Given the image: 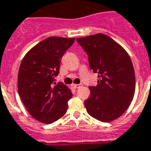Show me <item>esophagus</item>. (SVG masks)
Here are the masks:
<instances>
[{
	"label": "esophagus",
	"mask_w": 151,
	"mask_h": 151,
	"mask_svg": "<svg viewBox=\"0 0 151 151\" xmlns=\"http://www.w3.org/2000/svg\"><path fill=\"white\" fill-rule=\"evenodd\" d=\"M82 86H83L82 84H72L71 85V86H72L73 88H74V89H78V88L81 87Z\"/></svg>",
	"instance_id": "esophagus-1"
}]
</instances>
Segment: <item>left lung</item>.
<instances>
[{"mask_svg": "<svg viewBox=\"0 0 151 151\" xmlns=\"http://www.w3.org/2000/svg\"><path fill=\"white\" fill-rule=\"evenodd\" d=\"M86 52L89 65L98 73V85L90 86L85 101L87 113L98 121L115 120L128 109L135 91V74L129 54L103 33L77 38Z\"/></svg>", "mask_w": 151, "mask_h": 151, "instance_id": "1", "label": "left lung"}]
</instances>
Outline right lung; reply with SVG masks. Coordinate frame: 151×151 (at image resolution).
Masks as SVG:
<instances>
[{
  "instance_id": "add662e5",
  "label": "right lung",
  "mask_w": 151,
  "mask_h": 151,
  "mask_svg": "<svg viewBox=\"0 0 151 151\" xmlns=\"http://www.w3.org/2000/svg\"><path fill=\"white\" fill-rule=\"evenodd\" d=\"M75 38L50 37L28 52L20 65L17 78L19 95L33 118L53 123L66 113L71 90L62 82L56 84L62 56Z\"/></svg>"
}]
</instances>
